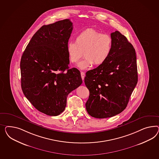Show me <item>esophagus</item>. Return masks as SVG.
Masks as SVG:
<instances>
[{"mask_svg":"<svg viewBox=\"0 0 159 159\" xmlns=\"http://www.w3.org/2000/svg\"><path fill=\"white\" fill-rule=\"evenodd\" d=\"M80 73H81V77H82V80H84V77H85V73H84L83 72H81Z\"/></svg>","mask_w":159,"mask_h":159,"instance_id":"esophagus-1","label":"esophagus"}]
</instances>
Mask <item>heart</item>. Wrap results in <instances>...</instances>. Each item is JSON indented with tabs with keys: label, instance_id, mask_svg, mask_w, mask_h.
<instances>
[{
	"label": "heart",
	"instance_id": "heart-1",
	"mask_svg": "<svg viewBox=\"0 0 159 159\" xmlns=\"http://www.w3.org/2000/svg\"><path fill=\"white\" fill-rule=\"evenodd\" d=\"M112 37L107 34L93 28H87L77 34L75 42H69L66 45V52L69 61L77 63L83 55L84 59L77 64L80 69H86L93 65H103L111 54Z\"/></svg>",
	"mask_w": 159,
	"mask_h": 159
}]
</instances>
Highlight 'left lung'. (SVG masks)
Returning <instances> with one entry per match:
<instances>
[{"label": "left lung", "instance_id": "8db88e82", "mask_svg": "<svg viewBox=\"0 0 159 159\" xmlns=\"http://www.w3.org/2000/svg\"><path fill=\"white\" fill-rule=\"evenodd\" d=\"M111 36L112 50L109 57L103 65L87 72L84 78L90 92L86 110L95 118L111 117L123 112L137 84L133 46L117 30Z\"/></svg>", "mask_w": 159, "mask_h": 159}]
</instances>
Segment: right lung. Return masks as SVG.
<instances>
[{
    "label": "right lung",
    "instance_id": "add662e5",
    "mask_svg": "<svg viewBox=\"0 0 159 159\" xmlns=\"http://www.w3.org/2000/svg\"><path fill=\"white\" fill-rule=\"evenodd\" d=\"M72 30L69 19L42 26L21 57L23 93L37 110L48 116L63 112L68 95L82 84L80 71L69 69L66 45Z\"/></svg>",
    "mask_w": 159,
    "mask_h": 159
}]
</instances>
